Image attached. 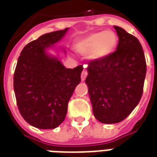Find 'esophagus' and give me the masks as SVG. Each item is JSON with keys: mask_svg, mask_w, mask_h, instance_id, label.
Returning a JSON list of instances; mask_svg holds the SVG:
<instances>
[{"mask_svg": "<svg viewBox=\"0 0 157 157\" xmlns=\"http://www.w3.org/2000/svg\"><path fill=\"white\" fill-rule=\"evenodd\" d=\"M86 75H87V72H86V70H84V71L82 72V75H81V79H82V82H83V81H85Z\"/></svg>", "mask_w": 157, "mask_h": 157, "instance_id": "34e87169", "label": "esophagus"}]
</instances>
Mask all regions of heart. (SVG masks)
<instances>
[{"mask_svg":"<svg viewBox=\"0 0 157 157\" xmlns=\"http://www.w3.org/2000/svg\"><path fill=\"white\" fill-rule=\"evenodd\" d=\"M118 44V37L113 31H101L90 33L75 43V50L80 55H90L92 59L99 60L114 51Z\"/></svg>","mask_w":157,"mask_h":157,"instance_id":"b5f03b06","label":"heart"}]
</instances>
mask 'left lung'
Listing matches in <instances>:
<instances>
[{
    "label": "left lung",
    "mask_w": 157,
    "mask_h": 157,
    "mask_svg": "<svg viewBox=\"0 0 157 157\" xmlns=\"http://www.w3.org/2000/svg\"><path fill=\"white\" fill-rule=\"evenodd\" d=\"M116 51L93 60L87 66L86 84L95 118L102 124H116L138 105L144 87L146 63L140 43L118 26Z\"/></svg>",
    "instance_id": "obj_1"
}]
</instances>
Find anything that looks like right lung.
<instances>
[{"instance_id": "right-lung-1", "label": "right lung", "mask_w": 157, "mask_h": 157, "mask_svg": "<svg viewBox=\"0 0 157 157\" xmlns=\"http://www.w3.org/2000/svg\"><path fill=\"white\" fill-rule=\"evenodd\" d=\"M68 29L30 42L17 59L13 80L17 104L22 118L35 128H55L65 120L69 100L81 82L82 65L65 68L58 56L48 52Z\"/></svg>"}]
</instances>
